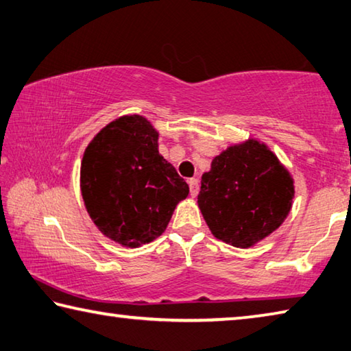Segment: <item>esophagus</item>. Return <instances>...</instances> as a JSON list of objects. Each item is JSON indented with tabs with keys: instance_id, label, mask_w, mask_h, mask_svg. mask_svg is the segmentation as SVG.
<instances>
[{
	"instance_id": "1",
	"label": "esophagus",
	"mask_w": 351,
	"mask_h": 351,
	"mask_svg": "<svg viewBox=\"0 0 351 351\" xmlns=\"http://www.w3.org/2000/svg\"><path fill=\"white\" fill-rule=\"evenodd\" d=\"M189 187H190V195L196 196L197 195V190H199V186H197L196 178H190V180H189Z\"/></svg>"
}]
</instances>
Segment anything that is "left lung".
I'll use <instances>...</instances> for the list:
<instances>
[{
	"label": "left lung",
	"mask_w": 351,
	"mask_h": 351,
	"mask_svg": "<svg viewBox=\"0 0 351 351\" xmlns=\"http://www.w3.org/2000/svg\"><path fill=\"white\" fill-rule=\"evenodd\" d=\"M295 181L259 139L228 145L201 178L197 207L216 239L250 248L278 230L289 216Z\"/></svg>",
	"instance_id": "8db88e82"
}]
</instances>
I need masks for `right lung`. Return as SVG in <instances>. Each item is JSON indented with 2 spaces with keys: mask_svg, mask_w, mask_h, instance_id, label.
Masks as SVG:
<instances>
[{
  "mask_svg": "<svg viewBox=\"0 0 351 351\" xmlns=\"http://www.w3.org/2000/svg\"><path fill=\"white\" fill-rule=\"evenodd\" d=\"M159 132L143 114L103 127L84 150L80 187L87 213L106 238L129 248L165 232L189 186L159 154Z\"/></svg>",
  "mask_w": 351,
  "mask_h": 351,
  "instance_id": "obj_1",
  "label": "right lung"
}]
</instances>
